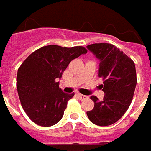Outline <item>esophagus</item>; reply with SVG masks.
Masks as SVG:
<instances>
[{
	"mask_svg": "<svg viewBox=\"0 0 151 151\" xmlns=\"http://www.w3.org/2000/svg\"><path fill=\"white\" fill-rule=\"evenodd\" d=\"M77 97H78L81 101L87 99V96H86V95H83V94H81V93H77Z\"/></svg>",
	"mask_w": 151,
	"mask_h": 151,
	"instance_id": "obj_1",
	"label": "esophagus"
}]
</instances>
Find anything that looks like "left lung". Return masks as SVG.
I'll return each mask as SVG.
<instances>
[{
	"label": "left lung",
	"mask_w": 151,
	"mask_h": 151,
	"mask_svg": "<svg viewBox=\"0 0 151 151\" xmlns=\"http://www.w3.org/2000/svg\"><path fill=\"white\" fill-rule=\"evenodd\" d=\"M87 48L100 60L98 76L103 80L105 93L101 101L92 95L94 107L87 115L94 124L111 125L122 118L132 103L137 85L135 63L111 44H93Z\"/></svg>",
	"instance_id": "8db88e82"
}]
</instances>
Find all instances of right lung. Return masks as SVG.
I'll return each instance as SVG.
<instances>
[{
    "label": "right lung",
    "instance_id": "obj_1",
    "mask_svg": "<svg viewBox=\"0 0 151 151\" xmlns=\"http://www.w3.org/2000/svg\"><path fill=\"white\" fill-rule=\"evenodd\" d=\"M87 51L83 46L46 45L22 63L17 73V90L25 113L35 124L48 127L61 120L75 93H63L58 80L72 60Z\"/></svg>",
    "mask_w": 151,
    "mask_h": 151
}]
</instances>
